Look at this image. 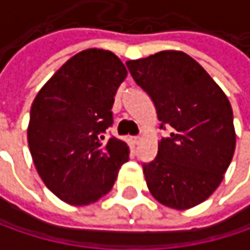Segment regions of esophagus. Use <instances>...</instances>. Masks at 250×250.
Instances as JSON below:
<instances>
[{
  "mask_svg": "<svg viewBox=\"0 0 250 250\" xmlns=\"http://www.w3.org/2000/svg\"><path fill=\"white\" fill-rule=\"evenodd\" d=\"M140 139H142L140 136H134V137H131V142H133L134 145H139V143H140Z\"/></svg>",
  "mask_w": 250,
  "mask_h": 250,
  "instance_id": "esophagus-1",
  "label": "esophagus"
}]
</instances>
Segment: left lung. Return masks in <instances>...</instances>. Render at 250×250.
Returning a JSON list of instances; mask_svg holds the SVG:
<instances>
[{"label":"left lung","instance_id":"obj_1","mask_svg":"<svg viewBox=\"0 0 250 250\" xmlns=\"http://www.w3.org/2000/svg\"><path fill=\"white\" fill-rule=\"evenodd\" d=\"M125 65L152 98L161 128L171 127L158 143L156 158L143 164L150 194L175 210L198 206L223 181L236 147L226 94L184 52L164 50Z\"/></svg>","mask_w":250,"mask_h":250}]
</instances>
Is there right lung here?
I'll return each mask as SVG.
<instances>
[{"label": "right lung", "mask_w": 250, "mask_h": 250, "mask_svg": "<svg viewBox=\"0 0 250 250\" xmlns=\"http://www.w3.org/2000/svg\"><path fill=\"white\" fill-rule=\"evenodd\" d=\"M125 76L114 53L86 49L63 63L31 104L33 162L44 185L68 204L98 201L128 161L125 142L103 136L113 125L114 95Z\"/></svg>", "instance_id": "right-lung-1"}]
</instances>
